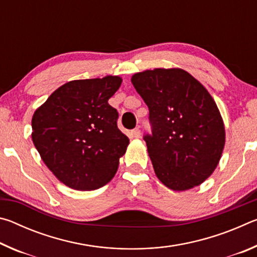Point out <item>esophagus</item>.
Returning <instances> with one entry per match:
<instances>
[{
  "label": "esophagus",
  "mask_w": 257,
  "mask_h": 257,
  "mask_svg": "<svg viewBox=\"0 0 257 257\" xmlns=\"http://www.w3.org/2000/svg\"><path fill=\"white\" fill-rule=\"evenodd\" d=\"M132 137L133 138H139L141 137V130L138 128H135L134 130H132Z\"/></svg>",
  "instance_id": "34e87169"
}]
</instances>
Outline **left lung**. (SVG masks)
Listing matches in <instances>:
<instances>
[{
  "label": "left lung",
  "mask_w": 257,
  "mask_h": 257,
  "mask_svg": "<svg viewBox=\"0 0 257 257\" xmlns=\"http://www.w3.org/2000/svg\"><path fill=\"white\" fill-rule=\"evenodd\" d=\"M132 82L150 110L152 135L144 141L156 177L177 191L201 185L219 164L225 142L214 99L179 68L137 72Z\"/></svg>",
  "instance_id": "obj_1"
}]
</instances>
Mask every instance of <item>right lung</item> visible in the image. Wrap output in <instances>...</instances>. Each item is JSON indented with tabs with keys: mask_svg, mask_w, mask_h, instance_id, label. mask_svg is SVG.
Returning a JSON list of instances; mask_svg holds the SVG:
<instances>
[{
	"mask_svg": "<svg viewBox=\"0 0 257 257\" xmlns=\"http://www.w3.org/2000/svg\"><path fill=\"white\" fill-rule=\"evenodd\" d=\"M122 82L118 76L72 80L35 111L32 138L46 167L76 190H95L114 177L129 139L108 104Z\"/></svg>",
	"mask_w": 257,
	"mask_h": 257,
	"instance_id": "add662e5",
	"label": "right lung"
}]
</instances>
